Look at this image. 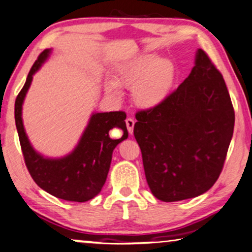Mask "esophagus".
I'll return each instance as SVG.
<instances>
[{
    "label": "esophagus",
    "mask_w": 252,
    "mask_h": 252,
    "mask_svg": "<svg viewBox=\"0 0 252 252\" xmlns=\"http://www.w3.org/2000/svg\"><path fill=\"white\" fill-rule=\"evenodd\" d=\"M126 129L129 131L130 134L133 133V126H134V120L131 118H127L126 120Z\"/></svg>",
    "instance_id": "obj_1"
}]
</instances>
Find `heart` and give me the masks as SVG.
<instances>
[{
	"label": "heart",
	"instance_id": "1",
	"mask_svg": "<svg viewBox=\"0 0 252 252\" xmlns=\"http://www.w3.org/2000/svg\"><path fill=\"white\" fill-rule=\"evenodd\" d=\"M175 75V66L170 60L150 55L120 69L115 82H106L105 90L109 97L119 99L121 97L119 86L131 88L134 104L141 108H153L168 97Z\"/></svg>",
	"mask_w": 252,
	"mask_h": 252
}]
</instances>
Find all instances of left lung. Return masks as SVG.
<instances>
[{
  "label": "left lung",
  "instance_id": "8db88e82",
  "mask_svg": "<svg viewBox=\"0 0 252 252\" xmlns=\"http://www.w3.org/2000/svg\"><path fill=\"white\" fill-rule=\"evenodd\" d=\"M133 133L158 200L196 197L220 175L235 122L220 72L198 49L192 72L160 105L136 114Z\"/></svg>",
  "mask_w": 252,
  "mask_h": 252
}]
</instances>
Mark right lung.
I'll list each match as a JSON object with an SVG mask.
<instances>
[{
  "label": "right lung",
  "instance_id": "add662e5",
  "mask_svg": "<svg viewBox=\"0 0 252 252\" xmlns=\"http://www.w3.org/2000/svg\"><path fill=\"white\" fill-rule=\"evenodd\" d=\"M51 54L45 49L34 63L25 86L17 95L15 120L25 163L34 182L51 195L66 201L86 202L100 193L107 178L114 148L127 138L125 112L94 113L76 147L66 157L45 158L32 146L23 123V104L33 75ZM124 131L120 140H112L109 130Z\"/></svg>",
  "mask_w": 252,
  "mask_h": 252
}]
</instances>
